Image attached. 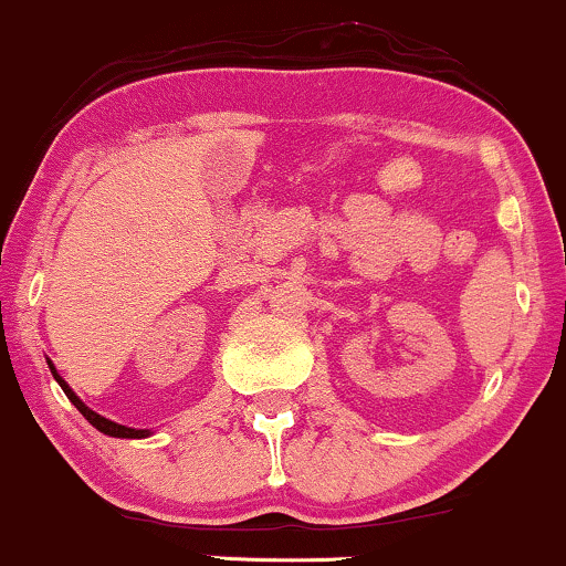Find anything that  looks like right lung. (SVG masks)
<instances>
[{
  "mask_svg": "<svg viewBox=\"0 0 566 566\" xmlns=\"http://www.w3.org/2000/svg\"><path fill=\"white\" fill-rule=\"evenodd\" d=\"M49 368H51V374H53V378H56L59 381V386L61 389H64V394L69 397V401H72V405L80 409V412L84 415V420H87L92 428H97L99 432H105V436H111V438H146V436H151L149 430H136V428H126V424H118V422H113V420H107V417H103V415H97V412H92V409L84 405V401L76 397V394L72 391V386H69L64 378L59 376V370L53 368V363L49 360Z\"/></svg>",
  "mask_w": 566,
  "mask_h": 566,
  "instance_id": "obj_1",
  "label": "right lung"
}]
</instances>
